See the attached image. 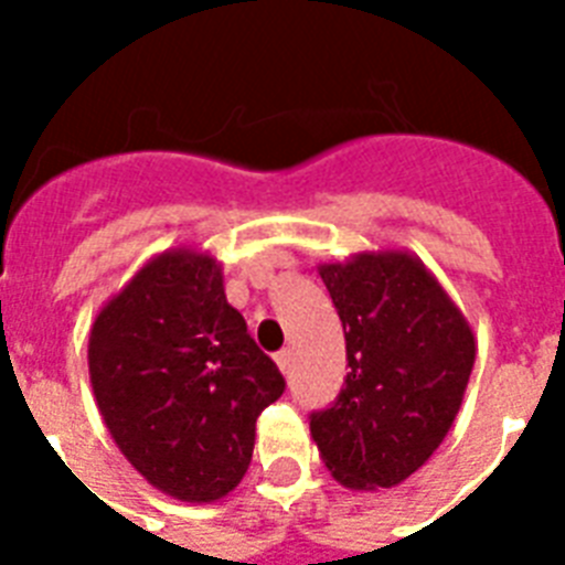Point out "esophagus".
Instances as JSON below:
<instances>
[{
	"mask_svg": "<svg viewBox=\"0 0 565 565\" xmlns=\"http://www.w3.org/2000/svg\"><path fill=\"white\" fill-rule=\"evenodd\" d=\"M275 363H278V370H281L284 375H287V372H290V366H292V352H290V349H284V352L275 354Z\"/></svg>",
	"mask_w": 565,
	"mask_h": 565,
	"instance_id": "esophagus-1",
	"label": "esophagus"
}]
</instances>
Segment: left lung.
Masks as SVG:
<instances>
[{
	"label": "left lung",
	"mask_w": 565,
	"mask_h": 565,
	"mask_svg": "<svg viewBox=\"0 0 565 565\" xmlns=\"http://www.w3.org/2000/svg\"><path fill=\"white\" fill-rule=\"evenodd\" d=\"M345 331L349 375L310 437L349 490L398 487L446 439L475 366V334L443 284L402 248L319 264Z\"/></svg>",
	"instance_id": "obj_1"
}]
</instances>
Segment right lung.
<instances>
[{
  "mask_svg": "<svg viewBox=\"0 0 565 565\" xmlns=\"http://www.w3.org/2000/svg\"><path fill=\"white\" fill-rule=\"evenodd\" d=\"M90 384L110 437L154 490L190 504L228 495L255 451V422L284 377L225 299L222 264L167 248L96 313Z\"/></svg>",
  "mask_w": 565,
  "mask_h": 565,
  "instance_id": "add662e5",
  "label": "right lung"
}]
</instances>
